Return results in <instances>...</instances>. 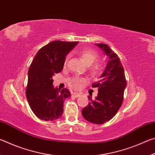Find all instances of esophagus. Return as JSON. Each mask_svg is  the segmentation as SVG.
<instances>
[{"instance_id":"esophagus-1","label":"esophagus","mask_w":155,"mask_h":155,"mask_svg":"<svg viewBox=\"0 0 155 155\" xmlns=\"http://www.w3.org/2000/svg\"><path fill=\"white\" fill-rule=\"evenodd\" d=\"M81 94L78 92H72V96L75 97V98H77V97L80 96Z\"/></svg>"}]
</instances>
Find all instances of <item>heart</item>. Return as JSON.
I'll list each match as a JSON object with an SVG mask.
<instances>
[{
	"mask_svg": "<svg viewBox=\"0 0 155 155\" xmlns=\"http://www.w3.org/2000/svg\"><path fill=\"white\" fill-rule=\"evenodd\" d=\"M80 56L83 61L85 62V64L88 65L89 70L91 73V75L95 76L99 74L102 70L103 67V64L99 60H95L98 58V54L94 51V49L91 48H86L82 50L80 52ZM67 61V59L65 60V62ZM83 80L80 78H73L72 82V85L74 87L77 88L80 86V83L83 82Z\"/></svg>",
	"mask_w": 155,
	"mask_h": 155,
	"instance_id": "1",
	"label": "heart"
}]
</instances>
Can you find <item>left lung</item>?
I'll use <instances>...</instances> for the list:
<instances>
[{
  "mask_svg": "<svg viewBox=\"0 0 155 155\" xmlns=\"http://www.w3.org/2000/svg\"><path fill=\"white\" fill-rule=\"evenodd\" d=\"M108 57L105 70L99 80L93 83V87L98 88L94 99L90 96V102L82 110L84 118L94 124H102L114 117L122 106L124 100L127 80L124 70L119 57L104 44H96Z\"/></svg>",
  "mask_w": 155,
  "mask_h": 155,
  "instance_id": "obj_1",
  "label": "left lung"
}]
</instances>
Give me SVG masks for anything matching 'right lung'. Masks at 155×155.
Segmentation results:
<instances>
[{
    "mask_svg": "<svg viewBox=\"0 0 155 155\" xmlns=\"http://www.w3.org/2000/svg\"><path fill=\"white\" fill-rule=\"evenodd\" d=\"M78 41H53L39 50L28 72L26 96L31 110L46 121L59 119L64 103L71 96L67 88H54L52 77L61 72L65 57Z\"/></svg>",
    "mask_w": 155,
    "mask_h": 155,
    "instance_id": "right-lung-1",
    "label": "right lung"
}]
</instances>
